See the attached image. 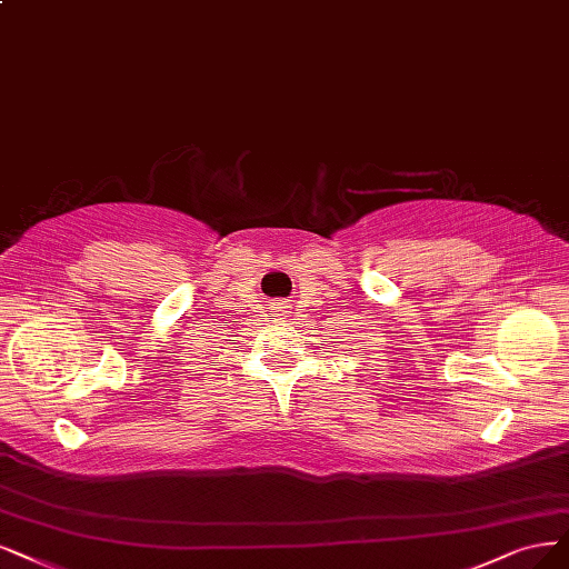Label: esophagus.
Masks as SVG:
<instances>
[{
    "mask_svg": "<svg viewBox=\"0 0 569 569\" xmlns=\"http://www.w3.org/2000/svg\"><path fill=\"white\" fill-rule=\"evenodd\" d=\"M288 309V302L286 300H279V302H273V311H277V317H283V311Z\"/></svg>",
    "mask_w": 569,
    "mask_h": 569,
    "instance_id": "1",
    "label": "esophagus"
}]
</instances>
